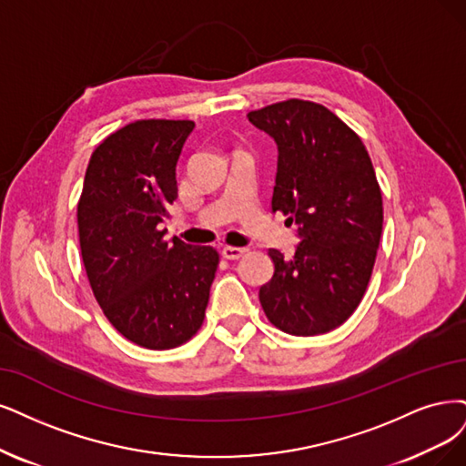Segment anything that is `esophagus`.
I'll use <instances>...</instances> for the list:
<instances>
[{"mask_svg": "<svg viewBox=\"0 0 466 466\" xmlns=\"http://www.w3.org/2000/svg\"><path fill=\"white\" fill-rule=\"evenodd\" d=\"M246 248H234V246H227V248H222V251H220V255L224 257V259H228V261H236V259H239V257H244L246 255Z\"/></svg>", "mask_w": 466, "mask_h": 466, "instance_id": "34e87169", "label": "esophagus"}]
</instances>
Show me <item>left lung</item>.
<instances>
[{"mask_svg": "<svg viewBox=\"0 0 466 466\" xmlns=\"http://www.w3.org/2000/svg\"><path fill=\"white\" fill-rule=\"evenodd\" d=\"M279 146L272 211L298 224L291 259L268 249L267 319L286 334L317 336L346 322L369 286L382 236V192L360 137L330 109L288 99L248 113Z\"/></svg>", "mask_w": 466, "mask_h": 466, "instance_id": "1", "label": "left lung"}]
</instances>
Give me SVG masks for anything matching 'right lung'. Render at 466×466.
I'll return each mask as SVG.
<instances>
[{"mask_svg": "<svg viewBox=\"0 0 466 466\" xmlns=\"http://www.w3.org/2000/svg\"><path fill=\"white\" fill-rule=\"evenodd\" d=\"M194 120H134L92 153L78 201L86 274L103 315L147 350L178 348L203 324L218 267L211 246L165 239L177 163Z\"/></svg>", "mask_w": 466, "mask_h": 466, "instance_id": "1", "label": "right lung"}]
</instances>
